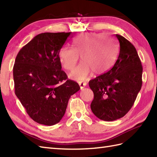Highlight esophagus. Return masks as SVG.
<instances>
[{
    "instance_id": "obj_1",
    "label": "esophagus",
    "mask_w": 157,
    "mask_h": 157,
    "mask_svg": "<svg viewBox=\"0 0 157 157\" xmlns=\"http://www.w3.org/2000/svg\"><path fill=\"white\" fill-rule=\"evenodd\" d=\"M79 86H80V88H81V90H82V89H83V88L86 87V83H84H84L79 82Z\"/></svg>"
}]
</instances>
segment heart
<instances>
[{
    "label": "heart",
    "mask_w": 157,
    "mask_h": 157,
    "mask_svg": "<svg viewBox=\"0 0 157 157\" xmlns=\"http://www.w3.org/2000/svg\"><path fill=\"white\" fill-rule=\"evenodd\" d=\"M73 48L63 46L59 52V61L63 68L71 71L81 56L82 63L70 73V78L82 82L91 71L101 75L108 71L114 63L116 46L111 38L102 34L87 33L79 35L73 40Z\"/></svg>",
    "instance_id": "b5f03b06"
}]
</instances>
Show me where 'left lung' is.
Here are the masks:
<instances>
[{
	"label": "left lung",
	"mask_w": 157,
	"mask_h": 157,
	"mask_svg": "<svg viewBox=\"0 0 157 157\" xmlns=\"http://www.w3.org/2000/svg\"><path fill=\"white\" fill-rule=\"evenodd\" d=\"M119 50L117 59L107 72L89 82L94 93L90 105L100 119L115 121L128 113L142 85V66L134 46L116 34Z\"/></svg>",
	"instance_id": "1"
}]
</instances>
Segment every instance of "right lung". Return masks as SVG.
<instances>
[{
    "label": "right lung",
    "mask_w": 157,
    "mask_h": 157,
    "mask_svg": "<svg viewBox=\"0 0 157 157\" xmlns=\"http://www.w3.org/2000/svg\"><path fill=\"white\" fill-rule=\"evenodd\" d=\"M71 32L42 33L20 50L13 66L15 93L28 115L53 125L65 115L71 96L80 87L67 79L59 52Z\"/></svg>",
    "instance_id": "add662e5"
}]
</instances>
